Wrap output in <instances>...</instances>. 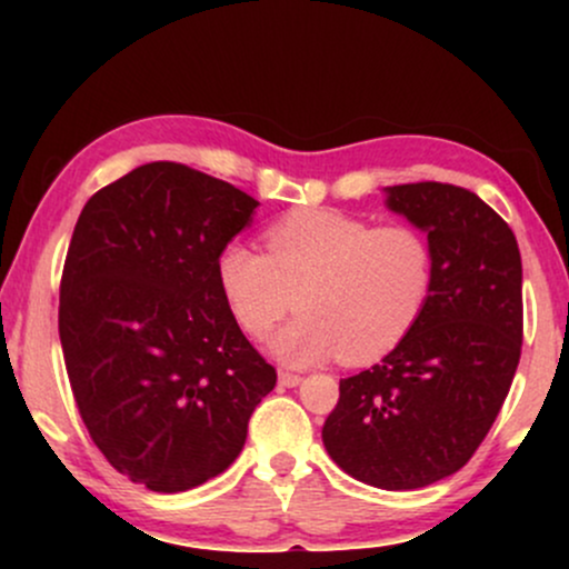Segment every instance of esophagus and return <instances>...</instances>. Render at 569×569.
Here are the masks:
<instances>
[{
    "label": "esophagus",
    "instance_id": "obj_1",
    "mask_svg": "<svg viewBox=\"0 0 569 569\" xmlns=\"http://www.w3.org/2000/svg\"><path fill=\"white\" fill-rule=\"evenodd\" d=\"M278 382L283 385V388H293V385L302 382V375H293V371H280Z\"/></svg>",
    "mask_w": 569,
    "mask_h": 569
}]
</instances>
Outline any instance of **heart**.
I'll use <instances>...</instances> for the list:
<instances>
[{"label": "heart", "instance_id": "b5f03b06", "mask_svg": "<svg viewBox=\"0 0 569 569\" xmlns=\"http://www.w3.org/2000/svg\"><path fill=\"white\" fill-rule=\"evenodd\" d=\"M428 238L407 224L375 227L335 208L291 211L264 230V253L240 240L221 246L217 283L234 323L286 363L342 358L367 367L420 323L433 293Z\"/></svg>", "mask_w": 569, "mask_h": 569}]
</instances>
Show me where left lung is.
Wrapping results in <instances>:
<instances>
[{
    "label": "left lung",
    "mask_w": 569,
    "mask_h": 569,
    "mask_svg": "<svg viewBox=\"0 0 569 569\" xmlns=\"http://www.w3.org/2000/svg\"><path fill=\"white\" fill-rule=\"evenodd\" d=\"M388 206L428 232L433 293L382 363L339 380L323 443L342 471L380 489H420L471 460L521 358V257L511 227L471 189L417 181Z\"/></svg>",
    "instance_id": "left-lung-1"
}]
</instances>
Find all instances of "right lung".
<instances>
[{
	"mask_svg": "<svg viewBox=\"0 0 569 569\" xmlns=\"http://www.w3.org/2000/svg\"><path fill=\"white\" fill-rule=\"evenodd\" d=\"M257 206L181 162H147L77 219L58 305L71 393L109 466L152 492L224 471L276 388L217 283L221 246Z\"/></svg>",
	"mask_w": 569,
	"mask_h": 569,
	"instance_id": "right-lung-1",
	"label": "right lung"
}]
</instances>
